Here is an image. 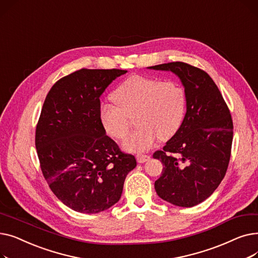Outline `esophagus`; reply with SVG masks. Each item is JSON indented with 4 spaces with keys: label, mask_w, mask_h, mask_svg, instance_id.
<instances>
[{
    "label": "esophagus",
    "mask_w": 258,
    "mask_h": 258,
    "mask_svg": "<svg viewBox=\"0 0 258 258\" xmlns=\"http://www.w3.org/2000/svg\"><path fill=\"white\" fill-rule=\"evenodd\" d=\"M136 158H137L138 163H144V162H147V161L151 160V156H148V155H142V154L137 155Z\"/></svg>",
    "instance_id": "obj_1"
}]
</instances>
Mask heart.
<instances>
[{
    "mask_svg": "<svg viewBox=\"0 0 258 258\" xmlns=\"http://www.w3.org/2000/svg\"><path fill=\"white\" fill-rule=\"evenodd\" d=\"M114 102H102L99 119L105 132L116 139L130 130L136 115L139 127L122 141L130 152H144L158 138L167 140L180 128L186 112V93L175 81H163L141 75L126 78L113 93Z\"/></svg>",
    "mask_w": 258,
    "mask_h": 258,
    "instance_id": "1",
    "label": "heart"
}]
</instances>
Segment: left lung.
Here are the masks:
<instances>
[{
	"instance_id": "1",
	"label": "left lung",
	"mask_w": 258,
	"mask_h": 258,
	"mask_svg": "<svg viewBox=\"0 0 258 258\" xmlns=\"http://www.w3.org/2000/svg\"><path fill=\"white\" fill-rule=\"evenodd\" d=\"M148 69L172 72L186 93V114L180 128L163 150L153 155L163 164L155 189L172 205L192 207L209 198L225 177L233 139L232 118L205 71L181 61Z\"/></svg>"
}]
</instances>
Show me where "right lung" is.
<instances>
[{"label":"right lung","mask_w":258,"mask_h":258,"mask_svg":"<svg viewBox=\"0 0 258 258\" xmlns=\"http://www.w3.org/2000/svg\"><path fill=\"white\" fill-rule=\"evenodd\" d=\"M126 72L81 69L56 81L45 99L35 132L40 168L53 194L77 212L115 205L137 165L106 136L99 119L102 93Z\"/></svg>","instance_id":"obj_1"}]
</instances>
